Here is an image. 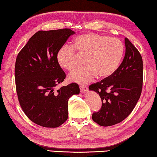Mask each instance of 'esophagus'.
<instances>
[{
  "label": "esophagus",
  "instance_id": "1",
  "mask_svg": "<svg viewBox=\"0 0 157 157\" xmlns=\"http://www.w3.org/2000/svg\"><path fill=\"white\" fill-rule=\"evenodd\" d=\"M79 90H80V91L82 93H84V92H86L87 90H88V88H87L86 86L81 85V86H79Z\"/></svg>",
  "mask_w": 157,
  "mask_h": 157
}]
</instances>
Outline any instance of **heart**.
Listing matches in <instances>:
<instances>
[{
  "label": "heart",
  "mask_w": 157,
  "mask_h": 157,
  "mask_svg": "<svg viewBox=\"0 0 157 157\" xmlns=\"http://www.w3.org/2000/svg\"><path fill=\"white\" fill-rule=\"evenodd\" d=\"M124 45L118 38L94 33L75 37L73 46L64 45L58 50L57 60L61 67L69 71L78 65V55H84L83 68L68 75L71 81L85 84L95 77L107 78L116 72L124 55Z\"/></svg>",
  "instance_id": "1"
}]
</instances>
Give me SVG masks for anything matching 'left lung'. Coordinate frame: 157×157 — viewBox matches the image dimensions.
Masks as SVG:
<instances>
[{
    "instance_id": "left-lung-1",
    "label": "left lung",
    "mask_w": 157,
    "mask_h": 157,
    "mask_svg": "<svg viewBox=\"0 0 157 157\" xmlns=\"http://www.w3.org/2000/svg\"><path fill=\"white\" fill-rule=\"evenodd\" d=\"M125 55L113 75L89 87L99 94L102 107L92 114L100 126L118 124L128 116L139 100L143 89V64L141 55L128 39H124Z\"/></svg>"
}]
</instances>
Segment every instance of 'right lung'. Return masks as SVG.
Listing matches in <instances>:
<instances>
[{"instance_id":"add662e5","label":"right lung","mask_w":157,"mask_h":157,"mask_svg":"<svg viewBox=\"0 0 157 157\" xmlns=\"http://www.w3.org/2000/svg\"><path fill=\"white\" fill-rule=\"evenodd\" d=\"M73 34L68 28L38 31L17 55L14 75L18 102L28 118L40 126L55 128L66 122L69 98L79 93L76 83L55 91L66 78L57 52Z\"/></svg>"}]
</instances>
